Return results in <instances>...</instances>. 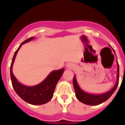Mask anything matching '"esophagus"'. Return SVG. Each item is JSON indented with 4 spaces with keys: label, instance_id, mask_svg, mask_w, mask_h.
I'll use <instances>...</instances> for the list:
<instances>
[{
    "label": "esophagus",
    "instance_id": "34e87169",
    "mask_svg": "<svg viewBox=\"0 0 125 125\" xmlns=\"http://www.w3.org/2000/svg\"><path fill=\"white\" fill-rule=\"evenodd\" d=\"M66 67L69 69H73L74 68V66L72 63H68L67 65H66Z\"/></svg>",
    "mask_w": 125,
    "mask_h": 125
}]
</instances>
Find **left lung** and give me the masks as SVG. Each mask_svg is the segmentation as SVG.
Here are the masks:
<instances>
[{"mask_svg": "<svg viewBox=\"0 0 125 125\" xmlns=\"http://www.w3.org/2000/svg\"><path fill=\"white\" fill-rule=\"evenodd\" d=\"M115 53V51L114 50ZM117 82L114 87L105 93L100 94H94L91 93H86L80 88V86L77 82V79L75 76L74 75L73 78V86H74V90H75V96L77 98L78 100L82 103L84 104H88V105H98L101 103L106 101L113 94V93L116 90L117 86L118 85V81H119V65L118 62H117Z\"/></svg>", "mask_w": 125, "mask_h": 125, "instance_id": "1", "label": "left lung"}]
</instances>
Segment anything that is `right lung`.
<instances>
[{"label":"right lung","mask_w":125,"mask_h":125,"mask_svg":"<svg viewBox=\"0 0 125 125\" xmlns=\"http://www.w3.org/2000/svg\"><path fill=\"white\" fill-rule=\"evenodd\" d=\"M34 39V37H32L25 40L16 51L10 66V76L12 87L17 95L21 99L30 104L33 105H40L48 103L52 99L57 83L59 79L61 78L65 69L63 68L60 70L52 71L45 80L35 86H26L21 83L12 73V65L16 59V55L22 45L33 40Z\"/></svg>","instance_id":"1"}]
</instances>
